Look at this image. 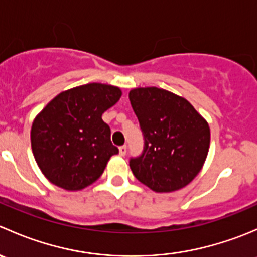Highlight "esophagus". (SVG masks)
I'll return each mask as SVG.
<instances>
[{
    "label": "esophagus",
    "mask_w": 257,
    "mask_h": 257,
    "mask_svg": "<svg viewBox=\"0 0 257 257\" xmlns=\"http://www.w3.org/2000/svg\"><path fill=\"white\" fill-rule=\"evenodd\" d=\"M126 145H121V147H119V155H121V157H124V155L126 154Z\"/></svg>",
    "instance_id": "esophagus-1"
}]
</instances>
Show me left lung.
<instances>
[{"label": "left lung", "instance_id": "left-lung-1", "mask_svg": "<svg viewBox=\"0 0 257 257\" xmlns=\"http://www.w3.org/2000/svg\"><path fill=\"white\" fill-rule=\"evenodd\" d=\"M129 100L144 136L143 153L129 162L134 177L155 193L191 183L208 157V121L185 98L162 88H134Z\"/></svg>", "mask_w": 257, "mask_h": 257}]
</instances>
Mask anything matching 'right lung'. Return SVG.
<instances>
[{
    "label": "right lung",
    "mask_w": 257,
    "mask_h": 257,
    "mask_svg": "<svg viewBox=\"0 0 257 257\" xmlns=\"http://www.w3.org/2000/svg\"><path fill=\"white\" fill-rule=\"evenodd\" d=\"M120 97V88L88 83L59 93L37 114L31 147L52 184L77 191L99 179L110 157L119 152L102 114Z\"/></svg>",
    "instance_id": "obj_1"
}]
</instances>
